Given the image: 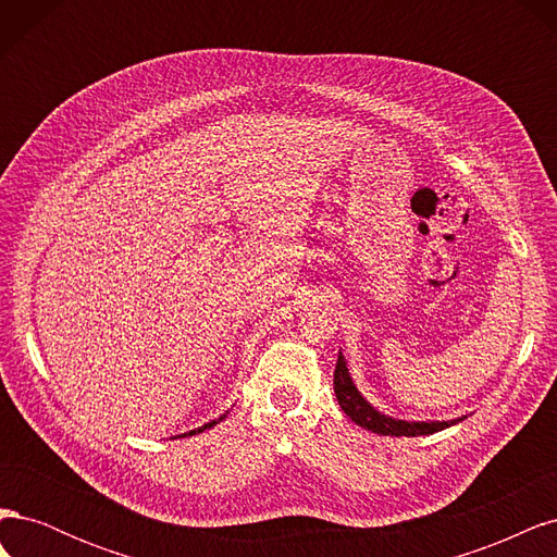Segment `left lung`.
<instances>
[{
  "label": "left lung",
  "instance_id": "left-lung-1",
  "mask_svg": "<svg viewBox=\"0 0 557 557\" xmlns=\"http://www.w3.org/2000/svg\"><path fill=\"white\" fill-rule=\"evenodd\" d=\"M334 393H336V401H339V407L344 409V413L352 420V423L364 428V430H372L376 434H385V436L434 434V432L446 430L462 420V418L442 420V423L440 420H430V423H416L413 420V423H409V420H397V418H391V416L376 411L372 404H369L360 395L356 383H352L342 352H339V360H336V369H334Z\"/></svg>",
  "mask_w": 557,
  "mask_h": 557
}]
</instances>
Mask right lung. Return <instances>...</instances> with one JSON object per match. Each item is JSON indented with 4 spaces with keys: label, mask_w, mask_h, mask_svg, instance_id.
Instances as JSON below:
<instances>
[{
    "label": "right lung",
    "mask_w": 557,
    "mask_h": 557,
    "mask_svg": "<svg viewBox=\"0 0 557 557\" xmlns=\"http://www.w3.org/2000/svg\"><path fill=\"white\" fill-rule=\"evenodd\" d=\"M225 418V413L221 416V418H215V420H211V423H207V425H201V428H197V430H190L188 432V436H193V434H199V432H205V430H211L213 425H218V423H221V420ZM181 436H185V434H181Z\"/></svg>",
    "instance_id": "1"
}]
</instances>
